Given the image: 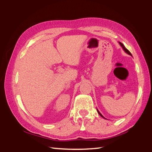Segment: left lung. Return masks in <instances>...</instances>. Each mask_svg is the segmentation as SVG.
<instances>
[{
  "label": "left lung",
  "mask_w": 152,
  "mask_h": 152,
  "mask_svg": "<svg viewBox=\"0 0 152 152\" xmlns=\"http://www.w3.org/2000/svg\"><path fill=\"white\" fill-rule=\"evenodd\" d=\"M119 43V44H120L121 45V47L122 48V49H124V51H125L127 54H129V55H131V56H132V54H131V53L129 52V50L128 49H127L126 48V47L125 46H124V44H122V43H121V42H118ZM97 112H98V113L99 114V115L101 116V117H102L103 118H105L103 115H102V114H101V113L98 111V110L97 109Z\"/></svg>",
  "instance_id": "8db88e82"
}]
</instances>
